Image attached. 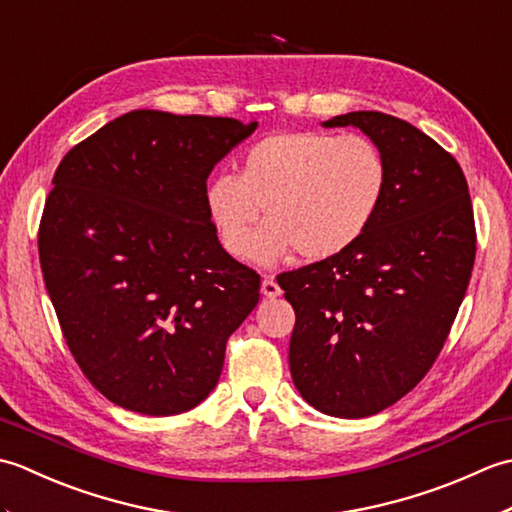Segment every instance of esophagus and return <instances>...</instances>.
<instances>
[{"label": "esophagus", "instance_id": "esophagus-1", "mask_svg": "<svg viewBox=\"0 0 512 512\" xmlns=\"http://www.w3.org/2000/svg\"><path fill=\"white\" fill-rule=\"evenodd\" d=\"M262 295L268 297V299H275V297L281 295V288H279V284H277L273 275H266L262 279Z\"/></svg>", "mask_w": 512, "mask_h": 512}]
</instances>
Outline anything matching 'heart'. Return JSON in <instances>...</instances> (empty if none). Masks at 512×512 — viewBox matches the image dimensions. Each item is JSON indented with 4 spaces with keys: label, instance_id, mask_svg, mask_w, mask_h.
I'll return each mask as SVG.
<instances>
[{
    "label": "heart",
    "instance_id": "b5f03b06",
    "mask_svg": "<svg viewBox=\"0 0 512 512\" xmlns=\"http://www.w3.org/2000/svg\"><path fill=\"white\" fill-rule=\"evenodd\" d=\"M389 189V165L361 134L279 132L250 145L239 173H217L204 202L224 248L246 257L265 206L269 224L253 255L275 264L292 248L321 262L345 253L372 228Z\"/></svg>",
    "mask_w": 512,
    "mask_h": 512
}]
</instances>
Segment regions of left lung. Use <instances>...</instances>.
Here are the masks:
<instances>
[{
    "mask_svg": "<svg viewBox=\"0 0 512 512\" xmlns=\"http://www.w3.org/2000/svg\"><path fill=\"white\" fill-rule=\"evenodd\" d=\"M383 149L389 189L372 228L345 253L277 277L295 308L290 374L314 409L367 418L394 405L436 363L469 286L475 220L449 151L383 112H350Z\"/></svg>",
    "mask_w": 512,
    "mask_h": 512,
    "instance_id": "8db88e82",
    "label": "left lung"
}]
</instances>
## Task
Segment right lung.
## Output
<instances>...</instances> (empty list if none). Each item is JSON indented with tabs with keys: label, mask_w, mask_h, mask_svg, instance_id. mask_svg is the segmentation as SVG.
Returning <instances> with one entry per match:
<instances>
[{
	"label": "right lung",
	"mask_w": 512,
	"mask_h": 512,
	"mask_svg": "<svg viewBox=\"0 0 512 512\" xmlns=\"http://www.w3.org/2000/svg\"><path fill=\"white\" fill-rule=\"evenodd\" d=\"M222 116L134 110L54 171L39 262L63 339L114 405L176 416L211 394L259 275L226 253L206 178L255 132Z\"/></svg>",
	"instance_id": "add662e5"
}]
</instances>
